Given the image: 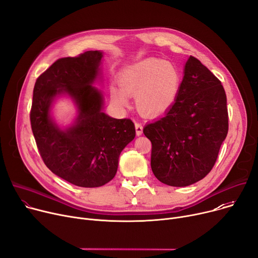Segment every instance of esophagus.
Instances as JSON below:
<instances>
[{
  "label": "esophagus",
  "mask_w": 258,
  "mask_h": 258,
  "mask_svg": "<svg viewBox=\"0 0 258 258\" xmlns=\"http://www.w3.org/2000/svg\"><path fill=\"white\" fill-rule=\"evenodd\" d=\"M135 127H136V134L137 136H141L143 133V126L140 122H135Z\"/></svg>",
  "instance_id": "esophagus-1"
}]
</instances>
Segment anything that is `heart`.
Returning <instances> with one entry per match:
<instances>
[{"label": "heart", "mask_w": 258, "mask_h": 258, "mask_svg": "<svg viewBox=\"0 0 258 258\" xmlns=\"http://www.w3.org/2000/svg\"><path fill=\"white\" fill-rule=\"evenodd\" d=\"M121 89L112 87L111 99L118 107H127V95L135 96L138 109L149 117L167 112L177 99L181 77L172 63L149 58L136 63L120 74Z\"/></svg>", "instance_id": "b5f03b06"}]
</instances>
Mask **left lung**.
Returning <instances> with one entry per match:
<instances>
[{
	"instance_id": "1",
	"label": "left lung",
	"mask_w": 258,
	"mask_h": 258,
	"mask_svg": "<svg viewBox=\"0 0 258 258\" xmlns=\"http://www.w3.org/2000/svg\"><path fill=\"white\" fill-rule=\"evenodd\" d=\"M151 142V169L160 181L186 186L207 176L228 133L221 81L190 56L174 105L143 128Z\"/></svg>"
}]
</instances>
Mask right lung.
Here are the masks:
<instances>
[{
  "label": "right lung",
  "instance_id": "1",
  "mask_svg": "<svg viewBox=\"0 0 258 258\" xmlns=\"http://www.w3.org/2000/svg\"><path fill=\"white\" fill-rule=\"evenodd\" d=\"M102 54L88 50L55 61L36 80L30 112L31 127L40 157L51 172L83 187H97L115 176L119 154L135 138L131 119H115L104 112L102 95L92 83ZM70 94L80 114L76 124L61 131L51 122L54 96Z\"/></svg>",
  "mask_w": 258,
  "mask_h": 258
}]
</instances>
